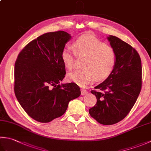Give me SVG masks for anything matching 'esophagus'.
I'll return each mask as SVG.
<instances>
[{
    "instance_id": "esophagus-1",
    "label": "esophagus",
    "mask_w": 151,
    "mask_h": 151,
    "mask_svg": "<svg viewBox=\"0 0 151 151\" xmlns=\"http://www.w3.org/2000/svg\"><path fill=\"white\" fill-rule=\"evenodd\" d=\"M87 93H88V91H87V90H86V89H81V95H84L86 94H87Z\"/></svg>"
}]
</instances>
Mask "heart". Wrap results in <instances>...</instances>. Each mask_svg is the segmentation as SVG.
Masks as SVG:
<instances>
[{"label": "heart", "instance_id": "b5f03b06", "mask_svg": "<svg viewBox=\"0 0 151 151\" xmlns=\"http://www.w3.org/2000/svg\"><path fill=\"white\" fill-rule=\"evenodd\" d=\"M74 49L66 47L62 50L61 57L68 69L75 65L76 56L86 57L84 69L74 70L67 75V81L81 87H86L94 81H102L113 73L117 63V54L104 41L90 35L81 36L74 42Z\"/></svg>", "mask_w": 151, "mask_h": 151}]
</instances>
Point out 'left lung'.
Listing matches in <instances>:
<instances>
[{
    "label": "left lung",
    "instance_id": "left-lung-1",
    "mask_svg": "<svg viewBox=\"0 0 151 151\" xmlns=\"http://www.w3.org/2000/svg\"><path fill=\"white\" fill-rule=\"evenodd\" d=\"M117 54V63L111 75L91 90L97 104L89 110L98 123L111 125L129 114L137 99L142 86V67L140 56L129 44L114 36L108 37Z\"/></svg>",
    "mask_w": 151,
    "mask_h": 151
}]
</instances>
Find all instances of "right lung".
Instances as JSON below:
<instances>
[{
	"mask_svg": "<svg viewBox=\"0 0 151 151\" xmlns=\"http://www.w3.org/2000/svg\"><path fill=\"white\" fill-rule=\"evenodd\" d=\"M70 37L61 30L41 35L22 49L15 63L16 97L26 113L40 123L62 116L69 101L81 94L75 83L60 84L65 75L61 54Z\"/></svg>",
	"mask_w": 151,
	"mask_h": 151,
	"instance_id": "obj_1",
	"label": "right lung"
}]
</instances>
